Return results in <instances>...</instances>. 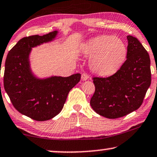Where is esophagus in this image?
Instances as JSON below:
<instances>
[{
    "mask_svg": "<svg viewBox=\"0 0 157 157\" xmlns=\"http://www.w3.org/2000/svg\"><path fill=\"white\" fill-rule=\"evenodd\" d=\"M88 78H89V76L87 74H83L82 75H81V80L82 81H86Z\"/></svg>",
    "mask_w": 157,
    "mask_h": 157,
    "instance_id": "34e87169",
    "label": "esophagus"
}]
</instances>
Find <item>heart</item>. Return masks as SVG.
<instances>
[{"mask_svg": "<svg viewBox=\"0 0 157 157\" xmlns=\"http://www.w3.org/2000/svg\"><path fill=\"white\" fill-rule=\"evenodd\" d=\"M83 52L91 56L90 68L100 76L112 75L121 68L127 56L123 41L112 35H101L91 39L83 45Z\"/></svg>", "mask_w": 157, "mask_h": 157, "instance_id": "b5f03b06", "label": "heart"}]
</instances>
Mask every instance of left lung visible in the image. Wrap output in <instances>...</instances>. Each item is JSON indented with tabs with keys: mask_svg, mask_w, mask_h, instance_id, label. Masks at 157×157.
Instances as JSON below:
<instances>
[{
	"mask_svg": "<svg viewBox=\"0 0 157 157\" xmlns=\"http://www.w3.org/2000/svg\"><path fill=\"white\" fill-rule=\"evenodd\" d=\"M127 39V60L121 68L107 78H93L95 91L90 105L107 118H118L138 109L151 85L149 55L137 38L128 35Z\"/></svg>",
	"mask_w": 157,
	"mask_h": 157,
	"instance_id": "1",
	"label": "left lung"
}]
</instances>
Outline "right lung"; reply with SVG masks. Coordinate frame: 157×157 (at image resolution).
<instances>
[{"label": "right lung", "mask_w": 157, "mask_h": 157, "mask_svg": "<svg viewBox=\"0 0 157 157\" xmlns=\"http://www.w3.org/2000/svg\"><path fill=\"white\" fill-rule=\"evenodd\" d=\"M58 32L21 39L7 55L3 85L13 107L22 115L37 121L53 118L62 110L71 89L81 74L68 77L38 78L32 72L29 56L33 48L53 41Z\"/></svg>", "instance_id": "add662e5"}]
</instances>
